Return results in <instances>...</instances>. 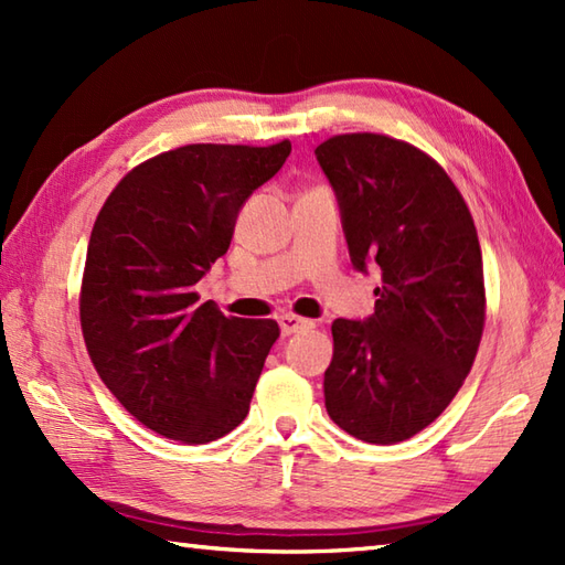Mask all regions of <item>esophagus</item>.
I'll return each mask as SVG.
<instances>
[{
	"label": "esophagus",
	"mask_w": 565,
	"mask_h": 565,
	"mask_svg": "<svg viewBox=\"0 0 565 565\" xmlns=\"http://www.w3.org/2000/svg\"><path fill=\"white\" fill-rule=\"evenodd\" d=\"M279 328H281L284 338H289V334H296V332H303L308 328H313V320H306V318H298V316L286 313V316L279 318Z\"/></svg>",
	"instance_id": "obj_1"
}]
</instances>
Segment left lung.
<instances>
[{
  "mask_svg": "<svg viewBox=\"0 0 565 565\" xmlns=\"http://www.w3.org/2000/svg\"><path fill=\"white\" fill-rule=\"evenodd\" d=\"M356 271L379 274L376 308L332 322L326 407L369 444L411 439L473 366L486 322L476 225L449 174L411 142L334 136L316 148Z\"/></svg>",
  "mask_w": 565,
  "mask_h": 565,
  "instance_id": "8db88e82",
  "label": "left lung"
}]
</instances>
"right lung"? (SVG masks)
Here are the masks:
<instances>
[{
    "label": "right lung",
    "mask_w": 565,
    "mask_h": 565,
    "mask_svg": "<svg viewBox=\"0 0 565 565\" xmlns=\"http://www.w3.org/2000/svg\"><path fill=\"white\" fill-rule=\"evenodd\" d=\"M291 142L184 146L130 170L92 227L79 320L97 374L138 423L182 444L249 413L274 320L225 318L196 284L231 247L239 209Z\"/></svg>",
    "instance_id": "obj_1"
}]
</instances>
